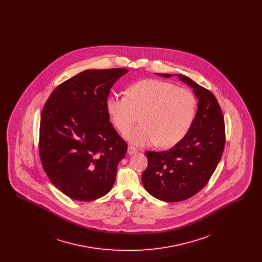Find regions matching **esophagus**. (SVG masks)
Wrapping results in <instances>:
<instances>
[{"mask_svg":"<svg viewBox=\"0 0 262 262\" xmlns=\"http://www.w3.org/2000/svg\"><path fill=\"white\" fill-rule=\"evenodd\" d=\"M137 152V147H135V146H133V145H129V146L127 147V153H128L129 155H134V154H136Z\"/></svg>","mask_w":262,"mask_h":262,"instance_id":"esophagus-1","label":"esophagus"}]
</instances>
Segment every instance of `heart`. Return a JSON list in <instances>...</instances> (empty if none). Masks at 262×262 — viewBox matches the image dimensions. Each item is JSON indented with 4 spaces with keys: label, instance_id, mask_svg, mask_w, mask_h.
Listing matches in <instances>:
<instances>
[{
    "label": "heart",
    "instance_id": "heart-1",
    "mask_svg": "<svg viewBox=\"0 0 262 262\" xmlns=\"http://www.w3.org/2000/svg\"><path fill=\"white\" fill-rule=\"evenodd\" d=\"M198 102L187 88L160 79H144L126 88L125 96H110L106 110L116 128L125 133L138 119L142 124L125 134L137 145L168 148L187 136L195 118Z\"/></svg>",
    "mask_w": 262,
    "mask_h": 262
}]
</instances>
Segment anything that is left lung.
I'll list each match as a JSON object with an SVG mask.
<instances>
[{"instance_id":"8db88e82","label":"left lung","mask_w":262,"mask_h":262,"mask_svg":"<svg viewBox=\"0 0 262 262\" xmlns=\"http://www.w3.org/2000/svg\"><path fill=\"white\" fill-rule=\"evenodd\" d=\"M178 76L193 89L199 99L194 121L187 136L173 148L145 152L148 165L141 177L150 194L166 202L187 200L205 187L225 146L224 117L216 97L189 77Z\"/></svg>"}]
</instances>
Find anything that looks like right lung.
<instances>
[{
    "instance_id": "add662e5",
    "label": "right lung",
    "mask_w": 262,
    "mask_h": 262,
    "mask_svg": "<svg viewBox=\"0 0 262 262\" xmlns=\"http://www.w3.org/2000/svg\"><path fill=\"white\" fill-rule=\"evenodd\" d=\"M125 69L88 70L51 93L41 113L39 155L52 184L70 199L107 194L127 149L106 110L113 84Z\"/></svg>"
}]
</instances>
